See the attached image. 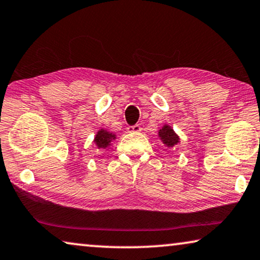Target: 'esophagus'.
<instances>
[{
  "label": "esophagus",
  "mask_w": 260,
  "mask_h": 260,
  "mask_svg": "<svg viewBox=\"0 0 260 260\" xmlns=\"http://www.w3.org/2000/svg\"><path fill=\"white\" fill-rule=\"evenodd\" d=\"M127 133H138V131L142 130V127L139 124H135V125H131V126H127Z\"/></svg>",
  "instance_id": "34e87169"
}]
</instances>
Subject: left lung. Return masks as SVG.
Masks as SVG:
<instances>
[{"instance_id":"left-lung-1","label":"left lung","mask_w":260,"mask_h":260,"mask_svg":"<svg viewBox=\"0 0 260 260\" xmlns=\"http://www.w3.org/2000/svg\"><path fill=\"white\" fill-rule=\"evenodd\" d=\"M158 135H159L161 142H163L168 148H172V146L176 145L179 141V137L177 136L175 131L169 125H164L161 127Z\"/></svg>"}]
</instances>
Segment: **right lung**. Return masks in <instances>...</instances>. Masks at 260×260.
Segmentation results:
<instances>
[{"mask_svg": "<svg viewBox=\"0 0 260 260\" xmlns=\"http://www.w3.org/2000/svg\"><path fill=\"white\" fill-rule=\"evenodd\" d=\"M114 138H115L114 134H110V133H108V131L102 129L97 133L96 137H95V143H96V145L99 146V149H105L109 144H110V142Z\"/></svg>", "mask_w": 260, "mask_h": 260, "instance_id": "1", "label": "right lung"}]
</instances>
